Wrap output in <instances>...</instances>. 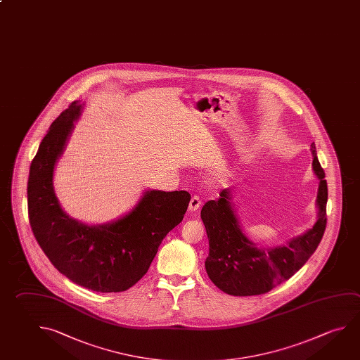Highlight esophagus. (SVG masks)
I'll return each mask as SVG.
<instances>
[{
  "instance_id": "34e87169",
  "label": "esophagus",
  "mask_w": 360,
  "mask_h": 360,
  "mask_svg": "<svg viewBox=\"0 0 360 360\" xmlns=\"http://www.w3.org/2000/svg\"><path fill=\"white\" fill-rule=\"evenodd\" d=\"M200 206H201V201H200V198H198L197 195H193V197L191 198V201H189V212H195V211H197V210L200 208Z\"/></svg>"
}]
</instances>
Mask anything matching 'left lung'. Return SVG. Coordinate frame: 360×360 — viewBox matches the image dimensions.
<instances>
[{
    "label": "left lung",
    "instance_id": "obj_1",
    "mask_svg": "<svg viewBox=\"0 0 360 360\" xmlns=\"http://www.w3.org/2000/svg\"><path fill=\"white\" fill-rule=\"evenodd\" d=\"M312 171L319 179L315 224L290 238L285 245L259 246L246 236L236 207L233 191L224 189L220 198L206 202L201 219L207 233L210 252L205 260L207 276L222 292L231 296H255L273 290L290 279L315 252L326 229L328 183L311 144Z\"/></svg>",
    "mask_w": 360,
    "mask_h": 360
}]
</instances>
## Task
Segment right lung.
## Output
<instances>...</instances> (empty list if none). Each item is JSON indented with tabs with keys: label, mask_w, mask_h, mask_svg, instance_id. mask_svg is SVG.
<instances>
[{
	"label": "right lung",
	"mask_w": 360,
	"mask_h": 360,
	"mask_svg": "<svg viewBox=\"0 0 360 360\" xmlns=\"http://www.w3.org/2000/svg\"><path fill=\"white\" fill-rule=\"evenodd\" d=\"M84 103L75 101L53 121L32 159L27 205L32 233L51 264L73 283L95 292L133 287L152 264L158 248L183 220L186 191L146 189L130 211L105 224L70 217L58 201L54 171Z\"/></svg>",
	"instance_id": "add662e5"
}]
</instances>
